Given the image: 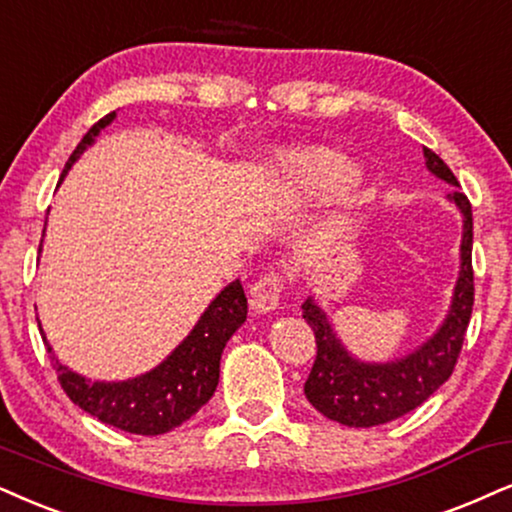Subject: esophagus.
Wrapping results in <instances>:
<instances>
[{
    "label": "esophagus",
    "mask_w": 512,
    "mask_h": 512,
    "mask_svg": "<svg viewBox=\"0 0 512 512\" xmlns=\"http://www.w3.org/2000/svg\"><path fill=\"white\" fill-rule=\"evenodd\" d=\"M281 290H283V276L276 274V271H269L264 274L255 286L250 288V304L255 312L267 314L274 312L278 307V300H281Z\"/></svg>",
    "instance_id": "esophagus-1"
}]
</instances>
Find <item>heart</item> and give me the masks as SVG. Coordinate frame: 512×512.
Listing matches in <instances>:
<instances>
[{"label":"heart","instance_id":"heart-1","mask_svg":"<svg viewBox=\"0 0 512 512\" xmlns=\"http://www.w3.org/2000/svg\"><path fill=\"white\" fill-rule=\"evenodd\" d=\"M283 174L295 193L319 198L345 191L357 177L354 167L333 151H304L290 155Z\"/></svg>","mask_w":512,"mask_h":512}]
</instances>
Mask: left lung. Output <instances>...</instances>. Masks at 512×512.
Listing matches in <instances>:
<instances>
[{
  "label": "left lung",
  "instance_id": "8db88e82",
  "mask_svg": "<svg viewBox=\"0 0 512 512\" xmlns=\"http://www.w3.org/2000/svg\"><path fill=\"white\" fill-rule=\"evenodd\" d=\"M423 155L425 165L435 177L456 186V191L449 193V200L463 215L461 271H458L449 314L437 333L406 357L387 364H366L342 347L331 321L312 297L302 304L304 321L312 326L316 338V359L304 383V394L316 411L347 428H373V425L390 423L423 404L454 373L468 331L472 302H475L470 200L458 191L461 184L435 151L423 148Z\"/></svg>",
  "mask_w": 512,
  "mask_h": 512
}]
</instances>
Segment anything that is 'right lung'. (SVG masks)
<instances>
[{"instance_id":"1","label":"right lung","mask_w":512,"mask_h":512,"mask_svg":"<svg viewBox=\"0 0 512 512\" xmlns=\"http://www.w3.org/2000/svg\"><path fill=\"white\" fill-rule=\"evenodd\" d=\"M113 120L115 111L101 118L84 134L68 158L61 181L75 160L87 151V146L94 144L101 129L111 125ZM245 316H248V297L243 293L241 281H234L210 302L193 331L163 364L132 380H122V383H101V380L84 378L63 366L49 345L47 349L51 352V364L56 368L63 392L82 411L99 418L101 423L132 432V435H165V432L179 428L193 413H198L200 406L208 404L215 394L219 383V359H222L226 342L241 328ZM42 340L47 342L44 335Z\"/></svg>"}]
</instances>
